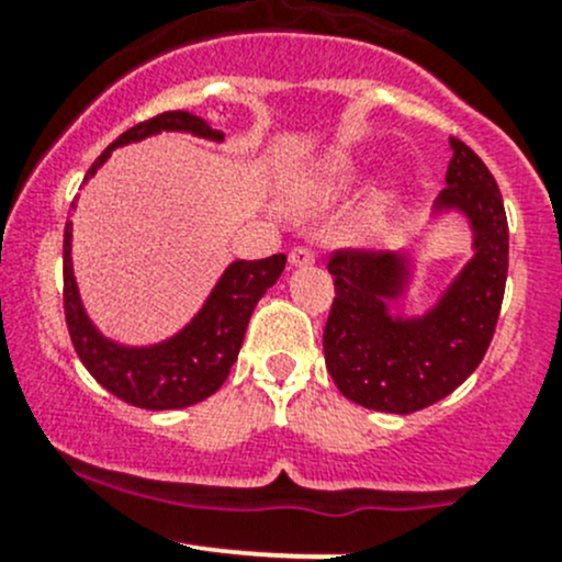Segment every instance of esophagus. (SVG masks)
<instances>
[{
  "label": "esophagus",
  "instance_id": "obj_1",
  "mask_svg": "<svg viewBox=\"0 0 562 562\" xmlns=\"http://www.w3.org/2000/svg\"><path fill=\"white\" fill-rule=\"evenodd\" d=\"M288 263H291V269L313 266L315 263V252L310 247H296V249H291V255H288Z\"/></svg>",
  "mask_w": 562,
  "mask_h": 562
}]
</instances>
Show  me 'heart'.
Listing matches in <instances>:
<instances>
[{"mask_svg":"<svg viewBox=\"0 0 562 562\" xmlns=\"http://www.w3.org/2000/svg\"><path fill=\"white\" fill-rule=\"evenodd\" d=\"M367 168H370V160L364 155L337 151V155H328L304 168L288 184V198L293 206H326V203L342 201L361 184ZM402 192H405L402 181H391L372 195L364 209V220H361L367 239H383L389 234L402 206Z\"/></svg>","mask_w":562,"mask_h":562,"instance_id":"obj_1","label":"heart"}]
</instances>
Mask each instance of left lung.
<instances>
[{
  "label": "left lung",
  "mask_w": 562,
  "mask_h": 562,
  "mask_svg": "<svg viewBox=\"0 0 562 562\" xmlns=\"http://www.w3.org/2000/svg\"><path fill=\"white\" fill-rule=\"evenodd\" d=\"M446 190L435 201L422 247L446 220L470 234V258L422 313L400 304L422 280L418 249L337 252L334 304L323 331L326 370L350 402L381 413H416L449 396L481 364L495 334L508 274V223L490 168L449 138Z\"/></svg>",
  "instance_id": "left-lung-1"
}]
</instances>
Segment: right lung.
I'll list each match as a JSON object with an SVG mask.
<instances>
[{
  "label": "right lung",
  "instance_id": "right-lung-1",
  "mask_svg": "<svg viewBox=\"0 0 562 562\" xmlns=\"http://www.w3.org/2000/svg\"><path fill=\"white\" fill-rule=\"evenodd\" d=\"M160 133H190L195 138L225 144V135L206 119L187 111H166L119 135L89 168L92 179L105 166L113 149ZM76 206V203H72ZM285 255L263 260H234L203 299L198 313L157 342H122L108 337L83 307L72 269V223L65 225V317L72 348L89 375L113 396L144 411H179L203 402L225 383L231 367L239 359L245 331L255 304L285 271Z\"/></svg>",
  "mask_w": 562,
  "mask_h": 562
}]
</instances>
